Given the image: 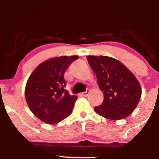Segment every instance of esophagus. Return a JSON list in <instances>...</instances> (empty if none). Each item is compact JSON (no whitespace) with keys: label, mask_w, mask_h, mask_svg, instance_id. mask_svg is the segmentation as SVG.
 I'll return each mask as SVG.
<instances>
[{"label":"esophagus","mask_w":159,"mask_h":159,"mask_svg":"<svg viewBox=\"0 0 159 159\" xmlns=\"http://www.w3.org/2000/svg\"><path fill=\"white\" fill-rule=\"evenodd\" d=\"M89 93H90V90H89V89H87V90H86L85 92L82 93L81 95L83 96H87L89 95Z\"/></svg>","instance_id":"34e87169"}]
</instances>
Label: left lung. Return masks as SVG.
Segmentation results:
<instances>
[{"mask_svg":"<svg viewBox=\"0 0 159 159\" xmlns=\"http://www.w3.org/2000/svg\"><path fill=\"white\" fill-rule=\"evenodd\" d=\"M104 94L103 102L95 107L96 114L112 120L127 117L141 97V87L135 76L121 62L107 56H87Z\"/></svg>","mask_w":159,"mask_h":159,"instance_id":"1","label":"left lung"}]
</instances>
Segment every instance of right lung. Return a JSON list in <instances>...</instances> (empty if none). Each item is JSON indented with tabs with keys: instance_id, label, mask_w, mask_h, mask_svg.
I'll use <instances>...</instances> for the list:
<instances>
[{
	"instance_id": "1",
	"label": "right lung",
	"mask_w": 159,
	"mask_h": 159,
	"mask_svg": "<svg viewBox=\"0 0 159 159\" xmlns=\"http://www.w3.org/2000/svg\"><path fill=\"white\" fill-rule=\"evenodd\" d=\"M78 56H61L40 63L27 80L25 98L36 117L48 124H55L69 116L77 100L65 90L63 75Z\"/></svg>"
}]
</instances>
